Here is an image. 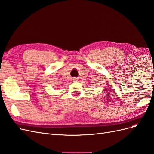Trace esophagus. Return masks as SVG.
<instances>
[{"instance_id":"obj_1","label":"esophagus","mask_w":154,"mask_h":154,"mask_svg":"<svg viewBox=\"0 0 154 154\" xmlns=\"http://www.w3.org/2000/svg\"><path fill=\"white\" fill-rule=\"evenodd\" d=\"M72 81H73V82H76V81H77V79L74 77V78H73V79H72Z\"/></svg>"}]
</instances>
